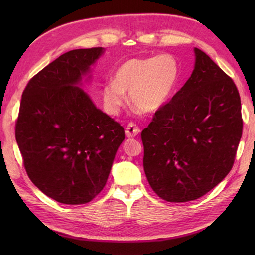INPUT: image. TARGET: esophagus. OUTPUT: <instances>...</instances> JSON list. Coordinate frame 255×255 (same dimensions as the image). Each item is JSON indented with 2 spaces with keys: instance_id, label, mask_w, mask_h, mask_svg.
I'll list each match as a JSON object with an SVG mask.
<instances>
[{
  "instance_id": "obj_1",
  "label": "esophagus",
  "mask_w": 255,
  "mask_h": 255,
  "mask_svg": "<svg viewBox=\"0 0 255 255\" xmlns=\"http://www.w3.org/2000/svg\"><path fill=\"white\" fill-rule=\"evenodd\" d=\"M125 132H126V137L127 138H133L138 136V134L140 133V129L139 127L137 126L136 124H129L128 126L126 127V129H125Z\"/></svg>"
}]
</instances>
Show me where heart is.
<instances>
[{"instance_id": "1", "label": "heart", "mask_w": 255, "mask_h": 255, "mask_svg": "<svg viewBox=\"0 0 255 255\" xmlns=\"http://www.w3.org/2000/svg\"><path fill=\"white\" fill-rule=\"evenodd\" d=\"M178 79V64L171 55L132 58L123 62L113 81L103 86L102 99L105 111L118 114L126 102L143 113H154L165 105Z\"/></svg>"}]
</instances>
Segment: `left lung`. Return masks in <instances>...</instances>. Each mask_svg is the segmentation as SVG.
I'll list each match as a JSON object with an SVG mask.
<instances>
[{
  "label": "left lung",
  "instance_id": "8db88e82",
  "mask_svg": "<svg viewBox=\"0 0 255 255\" xmlns=\"http://www.w3.org/2000/svg\"><path fill=\"white\" fill-rule=\"evenodd\" d=\"M191 77L141 132L143 169L159 197L197 199L228 175L242 136L239 92L198 48Z\"/></svg>",
  "mask_w": 255,
  "mask_h": 255
}]
</instances>
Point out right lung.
<instances>
[{
  "instance_id": "1",
  "label": "right lung",
  "mask_w": 255,
  "mask_h": 255,
  "mask_svg": "<svg viewBox=\"0 0 255 255\" xmlns=\"http://www.w3.org/2000/svg\"><path fill=\"white\" fill-rule=\"evenodd\" d=\"M104 48L63 53L25 88L15 137L30 181L67 205L91 202L104 188L124 128L82 88Z\"/></svg>"
}]
</instances>
